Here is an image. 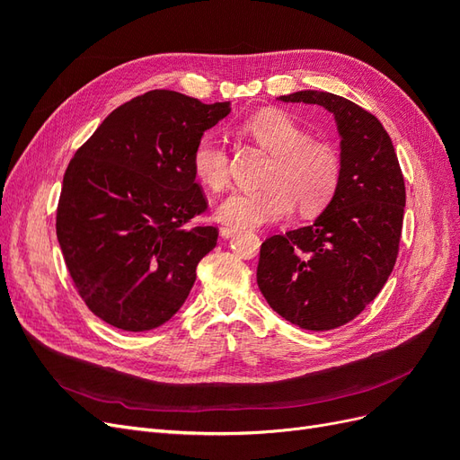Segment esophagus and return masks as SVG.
<instances>
[{
    "label": "esophagus",
    "mask_w": 460,
    "mask_h": 460,
    "mask_svg": "<svg viewBox=\"0 0 460 460\" xmlns=\"http://www.w3.org/2000/svg\"><path fill=\"white\" fill-rule=\"evenodd\" d=\"M238 234V230H234V228H228V226H225V228H220V235L225 240H228V238H232V235H235Z\"/></svg>",
    "instance_id": "1"
}]
</instances>
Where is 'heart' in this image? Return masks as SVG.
I'll return each mask as SVG.
<instances>
[{
  "label": "heart",
  "mask_w": 460,
  "mask_h": 460,
  "mask_svg": "<svg viewBox=\"0 0 460 460\" xmlns=\"http://www.w3.org/2000/svg\"><path fill=\"white\" fill-rule=\"evenodd\" d=\"M243 132L272 153L264 188L235 191L217 208V220L234 230L257 228L294 213H316L328 205L340 184L338 153L328 144L311 140L299 124L282 111H261L243 124ZM191 169L213 191L225 190L230 157L218 137L207 134L191 153Z\"/></svg>",
  "instance_id": "obj_1"
}]
</instances>
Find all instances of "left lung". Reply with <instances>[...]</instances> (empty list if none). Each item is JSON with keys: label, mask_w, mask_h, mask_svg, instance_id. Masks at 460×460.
Instances as JSON below:
<instances>
[{"label": "left lung", "mask_w": 460, "mask_h": 460, "mask_svg": "<svg viewBox=\"0 0 460 460\" xmlns=\"http://www.w3.org/2000/svg\"><path fill=\"white\" fill-rule=\"evenodd\" d=\"M278 100L330 111L341 137V171L336 193L313 225L264 240L257 284L291 324L332 330L363 313L395 267L405 180L392 137L363 107L318 90Z\"/></svg>", "instance_id": "8db88e82"}]
</instances>
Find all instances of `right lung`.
I'll return each mask as SVG.
<instances>
[{
    "instance_id": "add662e5",
    "label": "right lung",
    "mask_w": 460,
    "mask_h": 460,
    "mask_svg": "<svg viewBox=\"0 0 460 460\" xmlns=\"http://www.w3.org/2000/svg\"><path fill=\"white\" fill-rule=\"evenodd\" d=\"M228 113L230 102L153 90L117 107L68 163L58 240L80 297L107 324L147 332L184 305L218 238L191 222L207 208L191 153Z\"/></svg>"
}]
</instances>
